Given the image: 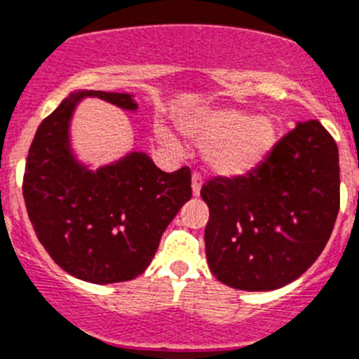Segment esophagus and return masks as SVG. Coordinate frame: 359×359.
Wrapping results in <instances>:
<instances>
[{
	"label": "esophagus",
	"mask_w": 359,
	"mask_h": 359,
	"mask_svg": "<svg viewBox=\"0 0 359 359\" xmlns=\"http://www.w3.org/2000/svg\"><path fill=\"white\" fill-rule=\"evenodd\" d=\"M202 177L198 175V173H193L191 177V189H193V196H198L200 195V189H202Z\"/></svg>",
	"instance_id": "34e87169"
}]
</instances>
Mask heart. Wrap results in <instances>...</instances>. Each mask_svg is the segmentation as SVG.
Wrapping results in <instances>:
<instances>
[{
	"instance_id": "1",
	"label": "heart",
	"mask_w": 359,
	"mask_h": 359,
	"mask_svg": "<svg viewBox=\"0 0 359 359\" xmlns=\"http://www.w3.org/2000/svg\"><path fill=\"white\" fill-rule=\"evenodd\" d=\"M179 127L189 140L205 148V161L218 175L236 177L256 170L273 151L280 128L272 116H254L243 109L198 111L180 118ZM159 135L173 144L172 135Z\"/></svg>"
}]
</instances>
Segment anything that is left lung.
<instances>
[{"instance_id":"left-lung-1","label":"left lung","mask_w":359,"mask_h":359,"mask_svg":"<svg viewBox=\"0 0 359 359\" xmlns=\"http://www.w3.org/2000/svg\"><path fill=\"white\" fill-rule=\"evenodd\" d=\"M200 195L212 276L245 292L283 288L315 263L334 227L338 147L320 121L297 123L256 170L215 177Z\"/></svg>"}]
</instances>
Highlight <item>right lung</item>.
Listing matches in <instances>:
<instances>
[{
	"label": "right lung",
	"mask_w": 359,
	"mask_h": 359,
	"mask_svg": "<svg viewBox=\"0 0 359 359\" xmlns=\"http://www.w3.org/2000/svg\"><path fill=\"white\" fill-rule=\"evenodd\" d=\"M83 98L137 111L128 93H71L35 132L22 196L39 241L62 270L87 283H123L147 270L163 232L191 198V172H163L144 151L89 170L69 140Z\"/></svg>",
	"instance_id": "right-lung-1"
}]
</instances>
